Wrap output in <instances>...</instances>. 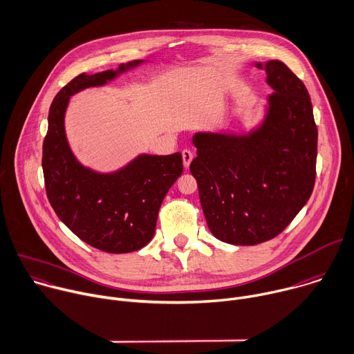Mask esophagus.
I'll use <instances>...</instances> for the list:
<instances>
[{"label":"esophagus","instance_id":"1","mask_svg":"<svg viewBox=\"0 0 354 354\" xmlns=\"http://www.w3.org/2000/svg\"><path fill=\"white\" fill-rule=\"evenodd\" d=\"M181 155H183V163H184V167H185V169H188V167H189V165H191V160H192L194 155H192V152H191V151H188V149H184V151L181 152Z\"/></svg>","mask_w":354,"mask_h":354}]
</instances>
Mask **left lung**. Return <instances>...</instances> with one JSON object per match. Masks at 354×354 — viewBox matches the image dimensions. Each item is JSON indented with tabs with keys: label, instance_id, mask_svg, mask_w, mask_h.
Listing matches in <instances>:
<instances>
[{
	"label": "left lung",
	"instance_id": "left-lung-1",
	"mask_svg": "<svg viewBox=\"0 0 354 354\" xmlns=\"http://www.w3.org/2000/svg\"><path fill=\"white\" fill-rule=\"evenodd\" d=\"M265 69L263 120L247 133L196 132L189 171L209 230L234 245H255L283 232L310 199L315 183L318 129L304 84L286 64Z\"/></svg>",
	"mask_w": 354,
	"mask_h": 354
}]
</instances>
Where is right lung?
Segmentation results:
<instances>
[{"label":"right lung","mask_w":354,"mask_h":354,"mask_svg":"<svg viewBox=\"0 0 354 354\" xmlns=\"http://www.w3.org/2000/svg\"><path fill=\"white\" fill-rule=\"evenodd\" d=\"M136 59L93 75L81 74L54 97L43 142L47 198L59 221L86 244L110 254L145 247L153 237L160 205L183 173L181 153L139 155L113 173L85 167L65 133V111L73 95L103 86L142 64Z\"/></svg>","instance_id":"obj_1"}]
</instances>
